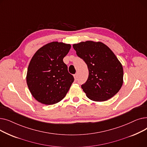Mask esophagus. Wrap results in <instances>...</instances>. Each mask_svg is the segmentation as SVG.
Segmentation results:
<instances>
[{
    "label": "esophagus",
    "mask_w": 147,
    "mask_h": 147,
    "mask_svg": "<svg viewBox=\"0 0 147 147\" xmlns=\"http://www.w3.org/2000/svg\"><path fill=\"white\" fill-rule=\"evenodd\" d=\"M74 79H75L76 81L78 80V74H74Z\"/></svg>",
    "instance_id": "34e87169"
}]
</instances>
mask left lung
<instances>
[{
  "mask_svg": "<svg viewBox=\"0 0 147 147\" xmlns=\"http://www.w3.org/2000/svg\"><path fill=\"white\" fill-rule=\"evenodd\" d=\"M76 54L88 65V80L82 88L88 98L105 101L119 91L123 83L121 64L113 51L102 42H82L73 45Z\"/></svg>",
  "mask_w": 147,
  "mask_h": 147,
  "instance_id": "8db88e82",
  "label": "left lung"
}]
</instances>
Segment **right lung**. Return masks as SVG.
<instances>
[{"label":"right lung","mask_w":147,"mask_h":147,"mask_svg":"<svg viewBox=\"0 0 147 147\" xmlns=\"http://www.w3.org/2000/svg\"><path fill=\"white\" fill-rule=\"evenodd\" d=\"M70 48L69 44L53 42L42 46L31 59L26 80L37 101L52 105L65 96L74 80L63 61Z\"/></svg>","instance_id":"add662e5"}]
</instances>
